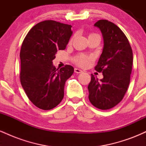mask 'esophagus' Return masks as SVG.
<instances>
[{
	"label": "esophagus",
	"instance_id": "34e87169",
	"mask_svg": "<svg viewBox=\"0 0 146 146\" xmlns=\"http://www.w3.org/2000/svg\"><path fill=\"white\" fill-rule=\"evenodd\" d=\"M82 71L81 69H80V68H75V73H82Z\"/></svg>",
	"mask_w": 146,
	"mask_h": 146
}]
</instances>
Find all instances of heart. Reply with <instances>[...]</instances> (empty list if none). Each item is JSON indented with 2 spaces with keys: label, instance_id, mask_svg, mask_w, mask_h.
Returning <instances> with one entry per match:
<instances>
[{
  "label": "heart",
  "instance_id": "1",
  "mask_svg": "<svg viewBox=\"0 0 146 146\" xmlns=\"http://www.w3.org/2000/svg\"><path fill=\"white\" fill-rule=\"evenodd\" d=\"M94 36H98V34H95V33H90L88 36V38ZM72 40H73V38H71V40H70V42H71ZM90 62V58H88V57L84 56H79L78 58L76 59V62L79 65L82 66H86V65L88 64Z\"/></svg>",
  "mask_w": 146,
  "mask_h": 146
}]
</instances>
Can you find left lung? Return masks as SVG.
<instances>
[{"label":"left lung","mask_w":146,"mask_h":146,"mask_svg":"<svg viewBox=\"0 0 146 146\" xmlns=\"http://www.w3.org/2000/svg\"><path fill=\"white\" fill-rule=\"evenodd\" d=\"M100 29L104 48L95 69L102 72L99 80L91 75L88 86V99L95 107L108 110L123 98L130 84L133 54L130 43L119 27L107 20H100L94 25Z\"/></svg>","instance_id":"8db88e82"}]
</instances>
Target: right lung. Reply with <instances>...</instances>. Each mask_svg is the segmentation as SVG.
<instances>
[{"label": "right lung", "mask_w": 146, "mask_h": 146, "mask_svg": "<svg viewBox=\"0 0 146 146\" xmlns=\"http://www.w3.org/2000/svg\"><path fill=\"white\" fill-rule=\"evenodd\" d=\"M71 25L44 21L33 26L22 44L20 58L21 85L29 100L38 108H55L64 98L65 82L74 68L53 65L58 50L66 48L73 31Z\"/></svg>", "instance_id": "1"}]
</instances>
